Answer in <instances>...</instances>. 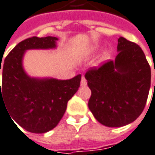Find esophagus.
<instances>
[{
  "label": "esophagus",
  "instance_id": "obj_1",
  "mask_svg": "<svg viewBox=\"0 0 155 155\" xmlns=\"http://www.w3.org/2000/svg\"><path fill=\"white\" fill-rule=\"evenodd\" d=\"M86 84H87L86 79H85L84 78H82V79H81V85H82V86H85Z\"/></svg>",
  "mask_w": 155,
  "mask_h": 155
}]
</instances>
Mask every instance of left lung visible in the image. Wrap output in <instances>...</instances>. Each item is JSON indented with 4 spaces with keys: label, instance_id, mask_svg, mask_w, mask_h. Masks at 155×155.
Instances as JSON below:
<instances>
[{
    "label": "left lung",
    "instance_id": "obj_1",
    "mask_svg": "<svg viewBox=\"0 0 155 155\" xmlns=\"http://www.w3.org/2000/svg\"><path fill=\"white\" fill-rule=\"evenodd\" d=\"M115 61L89 69L84 77L92 91L88 107L107 127H122L143 112L151 85V69L141 48L120 37Z\"/></svg>",
    "mask_w": 155,
    "mask_h": 155
}]
</instances>
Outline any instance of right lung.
I'll list each match as a JSON object with an SVG mask.
<instances>
[{"label":"right lung","mask_w":155,"mask_h":155,"mask_svg":"<svg viewBox=\"0 0 155 155\" xmlns=\"http://www.w3.org/2000/svg\"><path fill=\"white\" fill-rule=\"evenodd\" d=\"M57 40L51 36L25 39L9 52L3 63L0 106L1 102L5 104L10 118L32 133H45L55 127L80 85V74L59 80L31 78L25 71L23 57L26 50L55 48Z\"/></svg>","instance_id":"obj_1"}]
</instances>
